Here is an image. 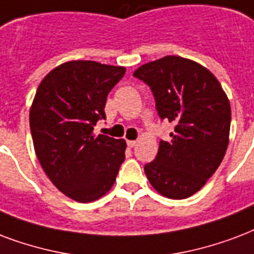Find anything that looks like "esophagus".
I'll return each instance as SVG.
<instances>
[{"label":"esophagus","instance_id":"1","mask_svg":"<svg viewBox=\"0 0 254 254\" xmlns=\"http://www.w3.org/2000/svg\"><path fill=\"white\" fill-rule=\"evenodd\" d=\"M127 144L129 148H133V146H135V144H137V141H131V140H127Z\"/></svg>","mask_w":254,"mask_h":254}]
</instances>
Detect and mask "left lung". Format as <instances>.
<instances>
[{"mask_svg": "<svg viewBox=\"0 0 254 254\" xmlns=\"http://www.w3.org/2000/svg\"><path fill=\"white\" fill-rule=\"evenodd\" d=\"M133 75L152 89L160 119L176 125L172 140L160 141L145 174L162 196L188 198L204 187L225 156L229 100L212 71L179 56L145 64Z\"/></svg>", "mask_w": 254, "mask_h": 254, "instance_id": "8db88e82", "label": "left lung"}]
</instances>
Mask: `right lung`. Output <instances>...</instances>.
I'll return each mask as SVG.
<instances>
[{
  "mask_svg": "<svg viewBox=\"0 0 254 254\" xmlns=\"http://www.w3.org/2000/svg\"><path fill=\"white\" fill-rule=\"evenodd\" d=\"M125 70L69 61L49 71L37 89L29 114L34 150L54 187L71 200L92 202L104 196L125 160V140L93 133Z\"/></svg>",
  "mask_w": 254,
  "mask_h": 254,
  "instance_id": "right-lung-1",
  "label": "right lung"
}]
</instances>
